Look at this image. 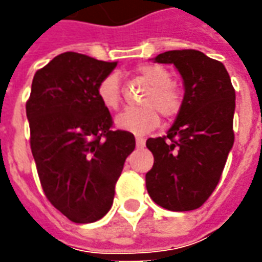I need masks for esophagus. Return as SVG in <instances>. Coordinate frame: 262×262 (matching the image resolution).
Segmentation results:
<instances>
[{
    "instance_id": "1",
    "label": "esophagus",
    "mask_w": 262,
    "mask_h": 262,
    "mask_svg": "<svg viewBox=\"0 0 262 262\" xmlns=\"http://www.w3.org/2000/svg\"><path fill=\"white\" fill-rule=\"evenodd\" d=\"M144 144H146V140H144L143 137L137 136L136 137V146H137V147H139V148L144 147Z\"/></svg>"
}]
</instances>
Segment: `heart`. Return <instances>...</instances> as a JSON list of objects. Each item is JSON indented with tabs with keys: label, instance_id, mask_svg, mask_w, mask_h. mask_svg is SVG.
<instances>
[{
	"label": "heart",
	"instance_id": "1",
	"mask_svg": "<svg viewBox=\"0 0 262 262\" xmlns=\"http://www.w3.org/2000/svg\"><path fill=\"white\" fill-rule=\"evenodd\" d=\"M136 73L147 82L148 90L143 94V106H132L120 112L115 125L120 130L133 135H144L160 123V115L174 119L181 112L182 95L171 81V73L159 64H140ZM97 97L103 106L111 111L118 109L122 99L120 78L116 73H109L98 82Z\"/></svg>",
	"mask_w": 262,
	"mask_h": 262
}]
</instances>
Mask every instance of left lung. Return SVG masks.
Wrapping results in <instances>:
<instances>
[{
  "instance_id": "obj_1",
  "label": "left lung",
  "mask_w": 262,
  "mask_h": 262,
  "mask_svg": "<svg viewBox=\"0 0 262 262\" xmlns=\"http://www.w3.org/2000/svg\"><path fill=\"white\" fill-rule=\"evenodd\" d=\"M154 61L176 66L185 94L167 136L146 142L154 156L146 188L161 208L193 210L212 195L233 147L236 92L225 66L202 52L170 50Z\"/></svg>"
}]
</instances>
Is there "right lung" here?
Listing matches in <instances>:
<instances>
[{
	"instance_id": "1",
	"label": "right lung",
	"mask_w": 262,
	"mask_h": 262,
	"mask_svg": "<svg viewBox=\"0 0 262 262\" xmlns=\"http://www.w3.org/2000/svg\"><path fill=\"white\" fill-rule=\"evenodd\" d=\"M118 63L66 52L37 70L26 116L45 195L74 223L97 222L112 206L115 184L135 136L111 130L112 116L97 97Z\"/></svg>"
}]
</instances>
